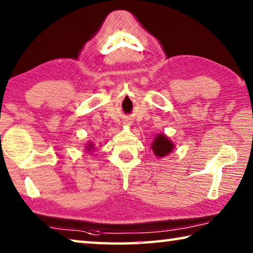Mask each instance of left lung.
<instances>
[{
  "label": "left lung",
  "mask_w": 253,
  "mask_h": 253,
  "mask_svg": "<svg viewBox=\"0 0 253 253\" xmlns=\"http://www.w3.org/2000/svg\"><path fill=\"white\" fill-rule=\"evenodd\" d=\"M151 149L157 157L163 158L172 152V150L174 149V144L165 134H158L153 140Z\"/></svg>",
  "instance_id": "left-lung-1"
}]
</instances>
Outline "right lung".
I'll use <instances>...</instances> for the list:
<instances>
[{"label":"right lung","instance_id":"add662e5","mask_svg":"<svg viewBox=\"0 0 253 253\" xmlns=\"http://www.w3.org/2000/svg\"><path fill=\"white\" fill-rule=\"evenodd\" d=\"M92 149H93V144H92V143H88V144L86 145V150H87L88 152H90Z\"/></svg>","mask_w":253,"mask_h":253}]
</instances>
